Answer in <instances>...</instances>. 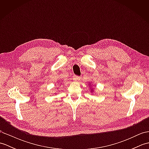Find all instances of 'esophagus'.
Returning <instances> with one entry per match:
<instances>
[{"instance_id":"esophagus-1","label":"esophagus","mask_w":149,"mask_h":149,"mask_svg":"<svg viewBox=\"0 0 149 149\" xmlns=\"http://www.w3.org/2000/svg\"><path fill=\"white\" fill-rule=\"evenodd\" d=\"M80 79H81V77H80L76 76V75H74V76L73 77V79H74V81H75V82H78V81H80Z\"/></svg>"}]
</instances>
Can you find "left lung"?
I'll list each match as a JSON object with an SVG mask.
<instances>
[{"instance_id":"8db88e82","label":"left lung","mask_w":149,"mask_h":149,"mask_svg":"<svg viewBox=\"0 0 149 149\" xmlns=\"http://www.w3.org/2000/svg\"><path fill=\"white\" fill-rule=\"evenodd\" d=\"M88 86H89V88H90V90L91 93L93 94V93H94V88H93L92 84H91V82H89V83H88Z\"/></svg>"}]
</instances>
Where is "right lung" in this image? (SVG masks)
<instances>
[{
  "mask_svg": "<svg viewBox=\"0 0 149 149\" xmlns=\"http://www.w3.org/2000/svg\"><path fill=\"white\" fill-rule=\"evenodd\" d=\"M55 94H57V91H56V93H55Z\"/></svg>",
  "mask_w": 149,
  "mask_h": 149,
  "instance_id": "obj_1",
  "label": "right lung"
}]
</instances>
